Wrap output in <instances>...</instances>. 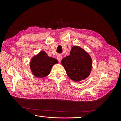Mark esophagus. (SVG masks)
Returning a JSON list of instances; mask_svg holds the SVG:
<instances>
[{
  "label": "esophagus",
  "instance_id": "esophagus-1",
  "mask_svg": "<svg viewBox=\"0 0 121 121\" xmlns=\"http://www.w3.org/2000/svg\"><path fill=\"white\" fill-rule=\"evenodd\" d=\"M62 58L63 57H62V56H61V55H58V56H57V59L58 61L60 62L61 61V60H62Z\"/></svg>",
  "mask_w": 121,
  "mask_h": 121
}]
</instances>
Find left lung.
<instances>
[{"label": "left lung", "mask_w": 121, "mask_h": 121, "mask_svg": "<svg viewBox=\"0 0 121 121\" xmlns=\"http://www.w3.org/2000/svg\"><path fill=\"white\" fill-rule=\"evenodd\" d=\"M61 63L69 77L75 82L86 79L92 69V59L90 55L78 46L72 47L70 53L64 57Z\"/></svg>", "instance_id": "1"}]
</instances>
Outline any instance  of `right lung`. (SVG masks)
Masks as SVG:
<instances>
[{"mask_svg":"<svg viewBox=\"0 0 121 121\" xmlns=\"http://www.w3.org/2000/svg\"><path fill=\"white\" fill-rule=\"evenodd\" d=\"M58 63V61L49 57L46 53L41 51L34 56L30 61V69L32 73L37 78H44L48 75L53 65Z\"/></svg>","mask_w":121,"mask_h":121,"instance_id":"1","label":"right lung"}]
</instances>
